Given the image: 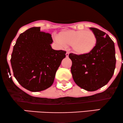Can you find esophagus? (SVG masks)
Segmentation results:
<instances>
[{"instance_id": "34e87169", "label": "esophagus", "mask_w": 123, "mask_h": 123, "mask_svg": "<svg viewBox=\"0 0 123 123\" xmlns=\"http://www.w3.org/2000/svg\"><path fill=\"white\" fill-rule=\"evenodd\" d=\"M68 55H69V52H66V57H68Z\"/></svg>"}]
</instances>
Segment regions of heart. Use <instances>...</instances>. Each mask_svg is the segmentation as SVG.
<instances>
[{
	"label": "heart",
	"instance_id": "1",
	"mask_svg": "<svg viewBox=\"0 0 123 123\" xmlns=\"http://www.w3.org/2000/svg\"><path fill=\"white\" fill-rule=\"evenodd\" d=\"M55 39L62 45H71L73 52L78 55H86L91 52L97 43L96 36L91 30L61 31L55 37Z\"/></svg>",
	"mask_w": 123,
	"mask_h": 123
}]
</instances>
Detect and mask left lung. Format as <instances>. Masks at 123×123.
I'll list each match as a JSON object with an SVG mask.
<instances>
[{
  "label": "left lung",
  "mask_w": 123,
  "mask_h": 123,
  "mask_svg": "<svg viewBox=\"0 0 123 123\" xmlns=\"http://www.w3.org/2000/svg\"><path fill=\"white\" fill-rule=\"evenodd\" d=\"M97 38L96 46L86 55L70 53L72 61L71 72L74 82L80 88L95 91L108 83L116 67L115 48L113 41L105 32L89 28Z\"/></svg>",
  "instance_id": "8db88e82"
}]
</instances>
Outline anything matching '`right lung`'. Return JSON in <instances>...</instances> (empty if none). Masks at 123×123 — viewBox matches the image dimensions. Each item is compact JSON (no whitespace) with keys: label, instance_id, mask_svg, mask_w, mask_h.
<instances>
[{"label":"right lung","instance_id":"obj_1","mask_svg":"<svg viewBox=\"0 0 123 123\" xmlns=\"http://www.w3.org/2000/svg\"><path fill=\"white\" fill-rule=\"evenodd\" d=\"M32 27L21 34L13 47L11 65L13 74L23 87L31 92L49 88L66 51L54 50L49 33Z\"/></svg>","mask_w":123,"mask_h":123}]
</instances>
